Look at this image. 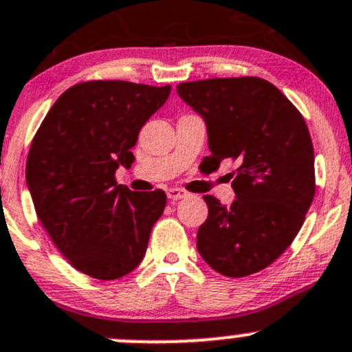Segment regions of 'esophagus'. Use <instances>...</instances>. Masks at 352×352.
Returning <instances> with one entry per match:
<instances>
[{"mask_svg":"<svg viewBox=\"0 0 352 352\" xmlns=\"http://www.w3.org/2000/svg\"><path fill=\"white\" fill-rule=\"evenodd\" d=\"M166 197H168L170 201H179V199L187 197V192L184 189H177V187H172V189L166 190Z\"/></svg>","mask_w":352,"mask_h":352,"instance_id":"34e87169","label":"esophagus"}]
</instances>
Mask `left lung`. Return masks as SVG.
<instances>
[{"instance_id":"left-lung-1","label":"left lung","mask_w":352,"mask_h":352,"mask_svg":"<svg viewBox=\"0 0 352 352\" xmlns=\"http://www.w3.org/2000/svg\"><path fill=\"white\" fill-rule=\"evenodd\" d=\"M177 94L206 120V172L226 158L239 165L232 206L204 196L209 214L199 226V254L228 278L255 274L289 247L314 201L307 122L274 85L257 76L187 81L177 85Z\"/></svg>"}]
</instances>
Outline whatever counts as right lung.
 Wrapping results in <instances>:
<instances>
[{
  "mask_svg": "<svg viewBox=\"0 0 352 352\" xmlns=\"http://www.w3.org/2000/svg\"><path fill=\"white\" fill-rule=\"evenodd\" d=\"M172 87L83 81L56 100L32 140L27 186L35 212L74 269L102 281L140 265L166 204L162 189L133 192L116 182L120 165Z\"/></svg>",
  "mask_w": 352,
  "mask_h": 352,
  "instance_id": "right-lung-1",
  "label": "right lung"
}]
</instances>
